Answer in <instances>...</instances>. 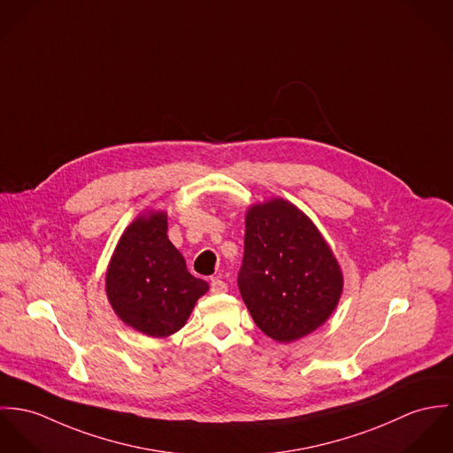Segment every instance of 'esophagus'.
<instances>
[{
  "label": "esophagus",
  "mask_w": 453,
  "mask_h": 453,
  "mask_svg": "<svg viewBox=\"0 0 453 453\" xmlns=\"http://www.w3.org/2000/svg\"><path fill=\"white\" fill-rule=\"evenodd\" d=\"M210 290H211V294H224V292H227V283L219 280V278H211L210 280Z\"/></svg>",
  "instance_id": "esophagus-1"
}]
</instances>
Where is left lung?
<instances>
[{
  "mask_svg": "<svg viewBox=\"0 0 453 453\" xmlns=\"http://www.w3.org/2000/svg\"><path fill=\"white\" fill-rule=\"evenodd\" d=\"M238 287L255 325L274 341L292 342L334 312L342 273L301 210L273 200L249 210Z\"/></svg>",
  "mask_w": 453,
  "mask_h": 453,
  "instance_id": "8db88e82",
  "label": "left lung"
}]
</instances>
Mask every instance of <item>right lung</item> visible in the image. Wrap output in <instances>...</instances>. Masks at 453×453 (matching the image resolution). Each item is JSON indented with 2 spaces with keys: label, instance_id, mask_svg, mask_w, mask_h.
<instances>
[{
  "label": "right lung",
  "instance_id": "add662e5",
  "mask_svg": "<svg viewBox=\"0 0 453 453\" xmlns=\"http://www.w3.org/2000/svg\"><path fill=\"white\" fill-rule=\"evenodd\" d=\"M166 215L139 217L111 258L105 290L116 314L132 328L166 337L180 330L208 283L195 278L166 234Z\"/></svg>",
  "mask_w": 453,
  "mask_h": 453
}]
</instances>
